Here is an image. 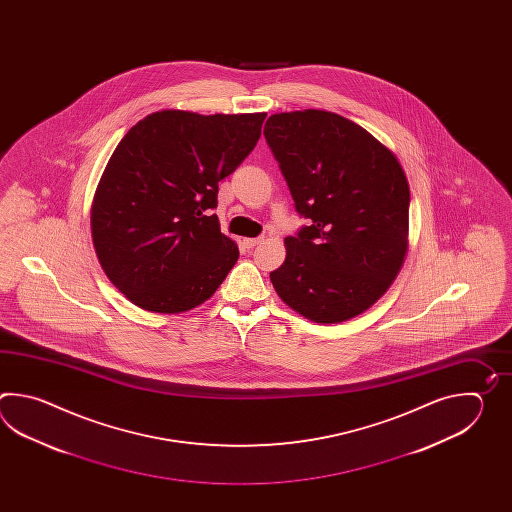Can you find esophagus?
Masks as SVG:
<instances>
[{
	"label": "esophagus",
	"mask_w": 512,
	"mask_h": 512,
	"mask_svg": "<svg viewBox=\"0 0 512 512\" xmlns=\"http://www.w3.org/2000/svg\"><path fill=\"white\" fill-rule=\"evenodd\" d=\"M260 241L261 238H245L243 243H245V247H247V249H252V247H256Z\"/></svg>",
	"instance_id": "esophagus-1"
}]
</instances>
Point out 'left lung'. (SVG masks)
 Here are the masks:
<instances>
[{
	"label": "left lung",
	"instance_id": "8db88e82",
	"mask_svg": "<svg viewBox=\"0 0 512 512\" xmlns=\"http://www.w3.org/2000/svg\"><path fill=\"white\" fill-rule=\"evenodd\" d=\"M265 141L307 225L271 272L285 304L320 324L360 315L403 265L410 188L386 146L331 111L276 113Z\"/></svg>",
	"mask_w": 512,
	"mask_h": 512
}]
</instances>
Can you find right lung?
<instances>
[{
  "instance_id": "1",
  "label": "right lung",
  "mask_w": 512,
  "mask_h": 512,
  "mask_svg": "<svg viewBox=\"0 0 512 512\" xmlns=\"http://www.w3.org/2000/svg\"><path fill=\"white\" fill-rule=\"evenodd\" d=\"M267 113L148 115L98 183L91 232L111 283L146 311L183 313L216 293L240 256L221 234L219 181L254 150Z\"/></svg>"
}]
</instances>
